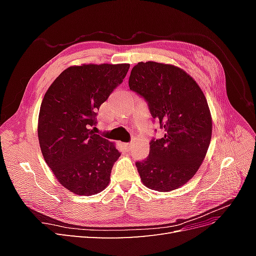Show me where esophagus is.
<instances>
[{"instance_id": "34e87169", "label": "esophagus", "mask_w": 256, "mask_h": 256, "mask_svg": "<svg viewBox=\"0 0 256 256\" xmlns=\"http://www.w3.org/2000/svg\"><path fill=\"white\" fill-rule=\"evenodd\" d=\"M131 146H132V143H131V142L130 143H125V147H126L127 150H129L131 148Z\"/></svg>"}]
</instances>
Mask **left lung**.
Listing matches in <instances>:
<instances>
[{"label":"left lung","instance_id":"left-lung-1","mask_svg":"<svg viewBox=\"0 0 256 256\" xmlns=\"http://www.w3.org/2000/svg\"><path fill=\"white\" fill-rule=\"evenodd\" d=\"M129 88L145 99L164 130L152 138L150 154L136 162L141 180L160 192L182 187L198 172L212 140V120L198 83L174 65L146 62L131 70Z\"/></svg>","mask_w":256,"mask_h":256}]
</instances>
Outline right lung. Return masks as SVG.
Masks as SVG:
<instances>
[{"mask_svg":"<svg viewBox=\"0 0 256 256\" xmlns=\"http://www.w3.org/2000/svg\"><path fill=\"white\" fill-rule=\"evenodd\" d=\"M129 67H68L44 96L38 116L42 156L60 184L76 194H96L109 184L120 152L90 127L97 122V110L122 82Z\"/></svg>","mask_w":256,"mask_h":256,"instance_id":"obj_1","label":"right lung"}]
</instances>
